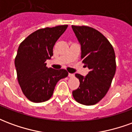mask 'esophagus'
Returning a JSON list of instances; mask_svg holds the SVG:
<instances>
[{
  "label": "esophagus",
  "instance_id": "1",
  "mask_svg": "<svg viewBox=\"0 0 132 132\" xmlns=\"http://www.w3.org/2000/svg\"><path fill=\"white\" fill-rule=\"evenodd\" d=\"M69 76L70 78L74 77V74H73V73H69Z\"/></svg>",
  "mask_w": 132,
  "mask_h": 132
}]
</instances>
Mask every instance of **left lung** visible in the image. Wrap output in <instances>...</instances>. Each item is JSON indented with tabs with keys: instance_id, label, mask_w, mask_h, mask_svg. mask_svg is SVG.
<instances>
[{
	"instance_id": "8db88e82",
	"label": "left lung",
	"mask_w": 132,
	"mask_h": 132,
	"mask_svg": "<svg viewBox=\"0 0 132 132\" xmlns=\"http://www.w3.org/2000/svg\"><path fill=\"white\" fill-rule=\"evenodd\" d=\"M72 29L81 45V59L90 69L79 79V88L72 94L76 102L93 105L105 97L110 89L116 71L115 54L112 45L102 33L88 26L72 25Z\"/></svg>"
}]
</instances>
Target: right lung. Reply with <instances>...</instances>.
<instances>
[{"mask_svg": "<svg viewBox=\"0 0 132 132\" xmlns=\"http://www.w3.org/2000/svg\"><path fill=\"white\" fill-rule=\"evenodd\" d=\"M67 24L45 27L30 34L22 42L15 59L17 77L22 91L33 102H43L52 97L59 80L66 78L65 69L46 67V61L53 56L56 42Z\"/></svg>", "mask_w": 132, "mask_h": 132, "instance_id": "1", "label": "right lung"}]
</instances>
